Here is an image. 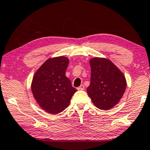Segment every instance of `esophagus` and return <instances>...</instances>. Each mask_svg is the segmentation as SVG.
<instances>
[{"label": "esophagus", "instance_id": "obj_1", "mask_svg": "<svg viewBox=\"0 0 150 150\" xmlns=\"http://www.w3.org/2000/svg\"><path fill=\"white\" fill-rule=\"evenodd\" d=\"M77 89L78 90H83L84 89H85V87H84L83 85H81V86H79V87H78Z\"/></svg>", "mask_w": 150, "mask_h": 150}]
</instances>
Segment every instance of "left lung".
<instances>
[{
  "label": "left lung",
  "instance_id": "left-lung-1",
  "mask_svg": "<svg viewBox=\"0 0 150 150\" xmlns=\"http://www.w3.org/2000/svg\"><path fill=\"white\" fill-rule=\"evenodd\" d=\"M90 84L88 96L96 107L109 110L116 105L126 90V81L123 73L107 58L90 59Z\"/></svg>",
  "mask_w": 150,
  "mask_h": 150
}]
</instances>
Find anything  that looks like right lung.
I'll return each instance as SVG.
<instances>
[{"label": "right lung", "instance_id": "1", "mask_svg": "<svg viewBox=\"0 0 150 150\" xmlns=\"http://www.w3.org/2000/svg\"><path fill=\"white\" fill-rule=\"evenodd\" d=\"M69 63L64 56L49 58L33 76L31 90L34 98L44 111L51 114H58L68 107L77 92L65 75Z\"/></svg>", "mask_w": 150, "mask_h": 150}]
</instances>
